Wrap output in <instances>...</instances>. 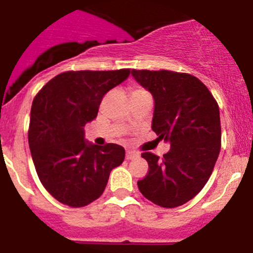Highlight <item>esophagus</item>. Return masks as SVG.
Masks as SVG:
<instances>
[{
  "label": "esophagus",
  "mask_w": 253,
  "mask_h": 253,
  "mask_svg": "<svg viewBox=\"0 0 253 253\" xmlns=\"http://www.w3.org/2000/svg\"><path fill=\"white\" fill-rule=\"evenodd\" d=\"M126 157V160H134V159H137V157H139V154L135 151H131V150H127Z\"/></svg>",
  "instance_id": "obj_1"
}]
</instances>
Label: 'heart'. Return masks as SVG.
Here are the masks:
<instances>
[{
  "instance_id": "1",
  "label": "heart",
  "mask_w": 253,
  "mask_h": 253,
  "mask_svg": "<svg viewBox=\"0 0 253 253\" xmlns=\"http://www.w3.org/2000/svg\"><path fill=\"white\" fill-rule=\"evenodd\" d=\"M141 93H147L146 91H145V89H142V88H134V89H131V96H137V94H141Z\"/></svg>"
}]
</instances>
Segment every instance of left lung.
<instances>
[{
  "instance_id": "left-lung-1",
  "label": "left lung",
  "mask_w": 253,
  "mask_h": 253,
  "mask_svg": "<svg viewBox=\"0 0 253 253\" xmlns=\"http://www.w3.org/2000/svg\"><path fill=\"white\" fill-rule=\"evenodd\" d=\"M155 101L152 130L171 144L160 159L144 152L149 172L137 182L146 199L162 208L183 206L202 191L221 146L219 106L206 84L183 72L131 70Z\"/></svg>"
}]
</instances>
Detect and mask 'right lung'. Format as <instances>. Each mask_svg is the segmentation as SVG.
Masks as SVG:
<instances>
[{"label": "right lung", "mask_w": 253, "mask_h": 253, "mask_svg": "<svg viewBox=\"0 0 253 253\" xmlns=\"http://www.w3.org/2000/svg\"><path fill=\"white\" fill-rule=\"evenodd\" d=\"M129 75V69L62 72L33 99L32 159L44 188L60 203L88 206L102 196L112 169L124 161V147L86 141L84 126L97 117L104 94Z\"/></svg>", "instance_id": "add662e5"}]
</instances>
